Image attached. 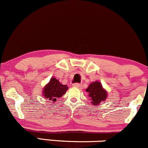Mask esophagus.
<instances>
[{
    "label": "esophagus",
    "mask_w": 148,
    "mask_h": 148,
    "mask_svg": "<svg viewBox=\"0 0 148 148\" xmlns=\"http://www.w3.org/2000/svg\"><path fill=\"white\" fill-rule=\"evenodd\" d=\"M73 86H74V87H77V88H81V87H82V84H79V83H75V84H74Z\"/></svg>",
    "instance_id": "1"
}]
</instances>
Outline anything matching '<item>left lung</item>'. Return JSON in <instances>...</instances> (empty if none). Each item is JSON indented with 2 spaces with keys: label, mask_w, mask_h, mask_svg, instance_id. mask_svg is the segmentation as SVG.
<instances>
[{
  "label": "left lung",
  "mask_w": 148,
  "mask_h": 148,
  "mask_svg": "<svg viewBox=\"0 0 148 148\" xmlns=\"http://www.w3.org/2000/svg\"><path fill=\"white\" fill-rule=\"evenodd\" d=\"M89 93V97L91 98L92 105H99L102 101L107 98V92L103 88L102 84L98 82H92L86 89Z\"/></svg>",
  "instance_id": "obj_1"
}]
</instances>
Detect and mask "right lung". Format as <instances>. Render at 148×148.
<instances>
[{"mask_svg":"<svg viewBox=\"0 0 148 148\" xmlns=\"http://www.w3.org/2000/svg\"><path fill=\"white\" fill-rule=\"evenodd\" d=\"M68 89L66 85H62L56 78H52L50 82L43 88V95L48 100L56 101V100L60 98Z\"/></svg>","mask_w":148,"mask_h":148,"instance_id":"right-lung-1","label":"right lung"}]
</instances>
